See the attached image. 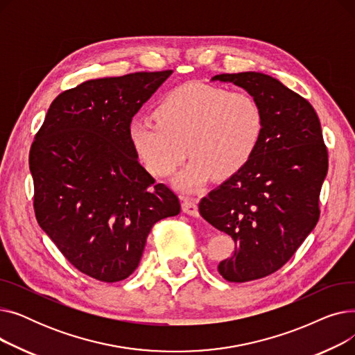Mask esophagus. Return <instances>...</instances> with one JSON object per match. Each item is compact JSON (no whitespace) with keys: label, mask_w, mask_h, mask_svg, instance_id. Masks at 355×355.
Instances as JSON below:
<instances>
[{"label":"esophagus","mask_w":355,"mask_h":355,"mask_svg":"<svg viewBox=\"0 0 355 355\" xmlns=\"http://www.w3.org/2000/svg\"><path fill=\"white\" fill-rule=\"evenodd\" d=\"M181 207H182V211L185 214L189 216H193V217H198V207H197V202L191 198H184L182 202H181Z\"/></svg>","instance_id":"esophagus-1"}]
</instances>
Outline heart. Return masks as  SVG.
Returning <instances> with one entry per match:
<instances>
[{
	"label": "heart",
	"instance_id": "heart-1",
	"mask_svg": "<svg viewBox=\"0 0 355 355\" xmlns=\"http://www.w3.org/2000/svg\"><path fill=\"white\" fill-rule=\"evenodd\" d=\"M263 126V109L250 93L189 83L166 93L155 107V119L130 121L128 138L139 161L157 177L171 175L189 154L191 159L174 185L194 193L213 177L226 180L243 170Z\"/></svg>",
	"mask_w": 355,
	"mask_h": 355
}]
</instances>
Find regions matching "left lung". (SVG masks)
<instances>
[{"instance_id":"obj_1","label":"left lung","mask_w":355,"mask_h":355,"mask_svg":"<svg viewBox=\"0 0 355 355\" xmlns=\"http://www.w3.org/2000/svg\"><path fill=\"white\" fill-rule=\"evenodd\" d=\"M253 95L265 126L250 162L200 201V214L234 240L218 263L229 282H249L281 269L320 218L328 153L312 105L282 82L259 71L211 78Z\"/></svg>"}]
</instances>
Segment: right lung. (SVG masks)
<instances>
[{
	"label": "right lung",
	"instance_id": "right-lung-1",
	"mask_svg": "<svg viewBox=\"0 0 355 355\" xmlns=\"http://www.w3.org/2000/svg\"><path fill=\"white\" fill-rule=\"evenodd\" d=\"M171 73L93 79L60 93L31 145L37 221L74 268L101 282L132 275L153 226L181 210L128 138L134 115Z\"/></svg>",
	"mask_w": 355,
	"mask_h": 355
}]
</instances>
